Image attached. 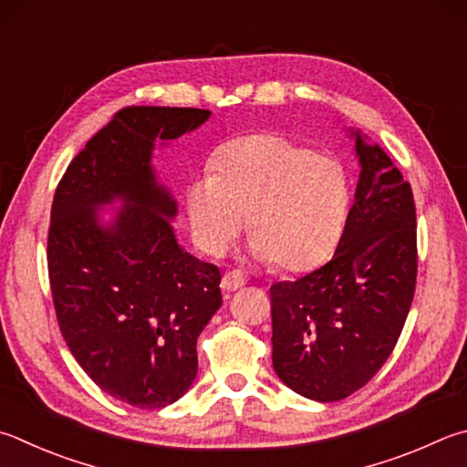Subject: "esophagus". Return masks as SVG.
<instances>
[{
    "instance_id": "esophagus-1",
    "label": "esophagus",
    "mask_w": 467,
    "mask_h": 467,
    "mask_svg": "<svg viewBox=\"0 0 467 467\" xmlns=\"http://www.w3.org/2000/svg\"><path fill=\"white\" fill-rule=\"evenodd\" d=\"M244 284H247V279H244L241 271H228V274H224L223 282H220V287H223L224 292H236L241 290Z\"/></svg>"
}]
</instances>
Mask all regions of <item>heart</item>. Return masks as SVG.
I'll return each instance as SVG.
<instances>
[{"label": "heart", "instance_id": "heart-1", "mask_svg": "<svg viewBox=\"0 0 467 467\" xmlns=\"http://www.w3.org/2000/svg\"><path fill=\"white\" fill-rule=\"evenodd\" d=\"M193 236L224 253L249 220L253 253L287 274L320 265L341 236L349 183L338 161L277 132L234 139L185 190Z\"/></svg>", "mask_w": 467, "mask_h": 467}]
</instances>
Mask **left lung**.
<instances>
[{
	"instance_id": "8db88e82",
	"label": "left lung",
	"mask_w": 467,
	"mask_h": 467,
	"mask_svg": "<svg viewBox=\"0 0 467 467\" xmlns=\"http://www.w3.org/2000/svg\"><path fill=\"white\" fill-rule=\"evenodd\" d=\"M347 132L359 177L335 255L269 290L275 374L317 402L343 400L378 374L402 333L417 284L410 183L359 129Z\"/></svg>"
}]
</instances>
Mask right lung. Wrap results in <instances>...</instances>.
<instances>
[{
    "label": "right lung",
    "mask_w": 467,
    "mask_h": 467,
    "mask_svg": "<svg viewBox=\"0 0 467 467\" xmlns=\"http://www.w3.org/2000/svg\"><path fill=\"white\" fill-rule=\"evenodd\" d=\"M210 109L132 106L108 122L58 183L48 277L58 327L83 371L116 400L163 409L198 374V337L223 306L220 269L173 231L177 202L152 152Z\"/></svg>",
    "instance_id": "add662e5"
}]
</instances>
